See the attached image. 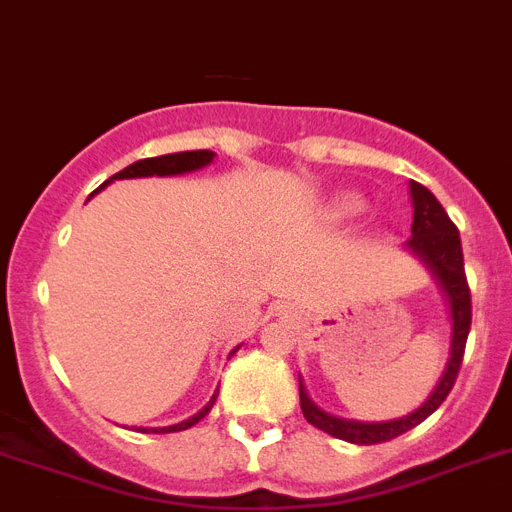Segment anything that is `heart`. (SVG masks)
I'll return each mask as SVG.
<instances>
[{"instance_id": "b5f03b06", "label": "heart", "mask_w": 512, "mask_h": 512, "mask_svg": "<svg viewBox=\"0 0 512 512\" xmlns=\"http://www.w3.org/2000/svg\"><path fill=\"white\" fill-rule=\"evenodd\" d=\"M361 201L358 198H353V195H342V198H337L335 206H332V211L337 213V216H342V219H348V216H355V213L361 211Z\"/></svg>"}]
</instances>
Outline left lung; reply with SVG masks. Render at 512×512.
<instances>
[{
	"label": "left lung",
	"instance_id": "left-lung-1",
	"mask_svg": "<svg viewBox=\"0 0 512 512\" xmlns=\"http://www.w3.org/2000/svg\"><path fill=\"white\" fill-rule=\"evenodd\" d=\"M412 206H415V219H412V239L407 242L412 252L420 257L435 275V281L441 283L443 293L448 299V309H451V353H448L446 371H443L441 381L430 391V397L425 399L422 407H417L410 415L399 417V420L386 422H355V420H340L327 412H322L317 404L306 397L304 386L299 381V397H301V412H304L306 422H311L314 428L324 430V433L335 435L340 441L358 443V446H373V443H386L397 435L407 433L415 425H420L425 417L433 415L448 397V391L456 384L459 376L461 361H464L466 337H469L471 327V293L469 283H466L464 273V252H461L459 229L448 219V213L438 203L433 193L425 185L412 180L410 182Z\"/></svg>",
	"mask_w": 512,
	"mask_h": 512
}]
</instances>
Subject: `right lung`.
<instances>
[{
  "label": "right lung",
  "instance_id": "obj_1",
  "mask_svg": "<svg viewBox=\"0 0 512 512\" xmlns=\"http://www.w3.org/2000/svg\"><path fill=\"white\" fill-rule=\"evenodd\" d=\"M213 157H216V154H213V151L201 149V151H177V154H164V157L139 159V162L128 164L126 170L115 172V175L110 177L108 182H113V180H128V177H151V175L167 177V175H185V172L201 170V167H206V164H211V162H213ZM108 182H105V185H108ZM105 185H100V188H97V190H102V188H105ZM97 190H95V193H97ZM95 193H92V195H95ZM237 350H239V348L231 350V355L237 353ZM216 394H219V389L213 391L211 402H208L201 412H195L193 417H188V420L177 422V425H170V428H151V433H180V430L193 428L195 422L203 420V417H206L208 412H211L213 402H216ZM139 430H141V433H146V430H149V428H139Z\"/></svg>",
  "mask_w": 512,
  "mask_h": 512
}]
</instances>
